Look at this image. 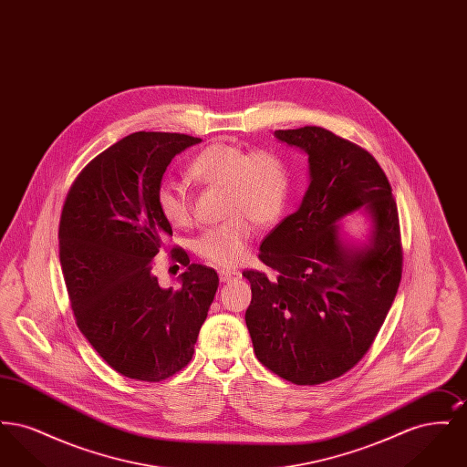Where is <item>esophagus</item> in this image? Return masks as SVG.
I'll list each match as a JSON object with an SVG mask.
<instances>
[{
    "label": "esophagus",
    "mask_w": 467,
    "mask_h": 467,
    "mask_svg": "<svg viewBox=\"0 0 467 467\" xmlns=\"http://www.w3.org/2000/svg\"><path fill=\"white\" fill-rule=\"evenodd\" d=\"M240 276V271L238 269H219V278L223 284H229L233 282L234 278Z\"/></svg>",
    "instance_id": "1"
}]
</instances>
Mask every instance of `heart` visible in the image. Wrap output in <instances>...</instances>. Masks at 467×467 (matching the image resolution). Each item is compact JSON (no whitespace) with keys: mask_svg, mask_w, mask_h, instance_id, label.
I'll return each instance as SVG.
<instances>
[{"mask_svg":"<svg viewBox=\"0 0 467 467\" xmlns=\"http://www.w3.org/2000/svg\"><path fill=\"white\" fill-rule=\"evenodd\" d=\"M194 182L223 189L225 223L206 229L194 244L198 255L215 266H236L248 250L252 223L269 227L284 215L290 196L285 162L271 150H246L240 145L217 141L202 149L187 168ZM157 206L171 227H187L192 221L191 202L175 182L157 189Z\"/></svg>","mask_w":467,"mask_h":467,"instance_id":"1","label":"heart"}]
</instances>
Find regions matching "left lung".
<instances>
[{"mask_svg":"<svg viewBox=\"0 0 467 467\" xmlns=\"http://www.w3.org/2000/svg\"><path fill=\"white\" fill-rule=\"evenodd\" d=\"M275 138L308 156V189L296 212L261 244L259 259L276 278L244 271L252 287L244 322L269 371L296 385L345 375L369 350L400 282V217L375 157L317 126ZM358 209L362 243L338 221Z\"/></svg>","mask_w":467,"mask_h":467,"instance_id":"obj_1","label":"left lung"}]
</instances>
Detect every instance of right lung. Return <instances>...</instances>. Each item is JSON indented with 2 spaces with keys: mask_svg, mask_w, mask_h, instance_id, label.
<instances>
[{
  "mask_svg": "<svg viewBox=\"0 0 467 467\" xmlns=\"http://www.w3.org/2000/svg\"><path fill=\"white\" fill-rule=\"evenodd\" d=\"M180 133L130 134L94 157L67 192L59 223V261L80 333L124 377L161 381L194 354L219 287L215 269L191 265L180 289H162L152 261L173 234L157 189L173 157L200 143Z\"/></svg>",
  "mask_w": 467,
  "mask_h": 467,
  "instance_id": "right-lung-1",
  "label": "right lung"
}]
</instances>
